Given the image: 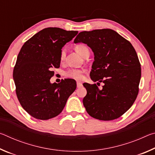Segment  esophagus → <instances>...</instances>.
<instances>
[{"instance_id": "obj_1", "label": "esophagus", "mask_w": 155, "mask_h": 155, "mask_svg": "<svg viewBox=\"0 0 155 155\" xmlns=\"http://www.w3.org/2000/svg\"><path fill=\"white\" fill-rule=\"evenodd\" d=\"M77 87H81L83 86V83L80 82V81H77Z\"/></svg>"}]
</instances>
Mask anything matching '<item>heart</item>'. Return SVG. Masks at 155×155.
<instances>
[{
	"label": "heart",
	"instance_id": "obj_1",
	"mask_svg": "<svg viewBox=\"0 0 155 155\" xmlns=\"http://www.w3.org/2000/svg\"><path fill=\"white\" fill-rule=\"evenodd\" d=\"M74 50L76 52H78L81 57H84L87 53H89V49L87 46L84 44H77L74 46ZM65 52L62 51L60 54V61L64 62L65 59ZM84 73L85 71L80 69H70L65 72V76L70 78H73L75 80H81L84 78Z\"/></svg>",
	"mask_w": 155,
	"mask_h": 155
}]
</instances>
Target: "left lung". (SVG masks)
<instances>
[{"label": "left lung", "instance_id": "obj_1", "mask_svg": "<svg viewBox=\"0 0 155 155\" xmlns=\"http://www.w3.org/2000/svg\"><path fill=\"white\" fill-rule=\"evenodd\" d=\"M82 42L94 52L91 79L103 82L83 83L87 95L83 105L90 116L104 121L120 117L134 103L139 91L141 65L135 48L116 31L109 28L83 31L74 41Z\"/></svg>", "mask_w": 155, "mask_h": 155}]
</instances>
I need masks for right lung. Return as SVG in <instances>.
Instances as JSON below:
<instances>
[{
  "instance_id": "1",
  "label": "right lung",
  "mask_w": 155,
  "mask_h": 155,
  "mask_svg": "<svg viewBox=\"0 0 155 155\" xmlns=\"http://www.w3.org/2000/svg\"><path fill=\"white\" fill-rule=\"evenodd\" d=\"M77 31L57 27L44 28L26 41L20 49L13 78L21 106L36 119L56 117L77 88L74 80L51 83L52 68L60 66L61 48L77 35Z\"/></svg>"
}]
</instances>
